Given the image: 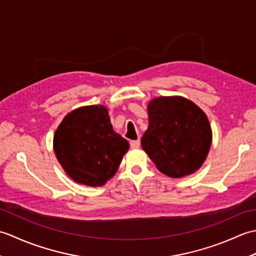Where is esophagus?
Listing matches in <instances>:
<instances>
[{"label": "esophagus", "mask_w": 256, "mask_h": 256, "mask_svg": "<svg viewBox=\"0 0 256 256\" xmlns=\"http://www.w3.org/2000/svg\"><path fill=\"white\" fill-rule=\"evenodd\" d=\"M130 145H131L132 148H138L140 146V138L138 140H131V142H130Z\"/></svg>", "instance_id": "1"}]
</instances>
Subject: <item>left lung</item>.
<instances>
[{"label":"left lung","mask_w":256,"mask_h":256,"mask_svg":"<svg viewBox=\"0 0 256 256\" xmlns=\"http://www.w3.org/2000/svg\"><path fill=\"white\" fill-rule=\"evenodd\" d=\"M148 111V128L140 143L157 170L172 178L199 170L212 140L204 112L182 96L156 98Z\"/></svg>","instance_id":"1"}]
</instances>
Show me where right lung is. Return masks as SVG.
<instances>
[{"instance_id": "obj_1", "label": "right lung", "mask_w": 256, "mask_h": 256, "mask_svg": "<svg viewBox=\"0 0 256 256\" xmlns=\"http://www.w3.org/2000/svg\"><path fill=\"white\" fill-rule=\"evenodd\" d=\"M128 150V140L113 131L103 106L70 112L54 135V150L64 172L91 187L102 186L116 174Z\"/></svg>"}]
</instances>
